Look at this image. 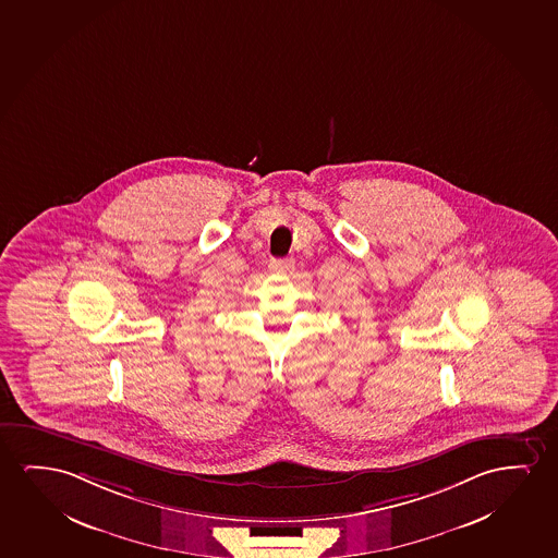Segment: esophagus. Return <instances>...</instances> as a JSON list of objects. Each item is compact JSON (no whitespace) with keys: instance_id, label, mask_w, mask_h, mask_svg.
<instances>
[{"instance_id":"34e87169","label":"esophagus","mask_w":558,"mask_h":558,"mask_svg":"<svg viewBox=\"0 0 558 558\" xmlns=\"http://www.w3.org/2000/svg\"><path fill=\"white\" fill-rule=\"evenodd\" d=\"M269 267H271L274 271H277V274H292V271H294V259H271Z\"/></svg>"}]
</instances>
